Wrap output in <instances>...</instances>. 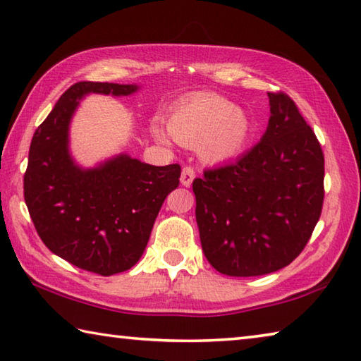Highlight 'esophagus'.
<instances>
[{"mask_svg": "<svg viewBox=\"0 0 361 361\" xmlns=\"http://www.w3.org/2000/svg\"><path fill=\"white\" fill-rule=\"evenodd\" d=\"M194 176H195V172H194V169L192 167H185L181 170V178H180V181H181V185L183 186H191L192 185V180H194Z\"/></svg>", "mask_w": 361, "mask_h": 361, "instance_id": "obj_1", "label": "esophagus"}]
</instances>
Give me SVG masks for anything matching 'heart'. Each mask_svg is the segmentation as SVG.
Instances as JSON below:
<instances>
[{
    "instance_id": "1",
    "label": "heart",
    "mask_w": 361,
    "mask_h": 361,
    "mask_svg": "<svg viewBox=\"0 0 361 361\" xmlns=\"http://www.w3.org/2000/svg\"><path fill=\"white\" fill-rule=\"evenodd\" d=\"M169 132L188 148H199L209 162H226L240 154L252 138L253 126L248 116L221 95L205 94L180 103L169 116ZM152 133L161 142L167 135L154 122Z\"/></svg>"
}]
</instances>
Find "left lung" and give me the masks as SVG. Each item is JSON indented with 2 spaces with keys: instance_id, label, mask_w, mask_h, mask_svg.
Masks as SVG:
<instances>
[{
  "instance_id": "obj_1",
  "label": "left lung",
  "mask_w": 361,
  "mask_h": 361,
  "mask_svg": "<svg viewBox=\"0 0 361 361\" xmlns=\"http://www.w3.org/2000/svg\"><path fill=\"white\" fill-rule=\"evenodd\" d=\"M267 95L261 142L192 181L204 255L231 277L288 266L312 235L325 197V157L314 130L288 95Z\"/></svg>"
}]
</instances>
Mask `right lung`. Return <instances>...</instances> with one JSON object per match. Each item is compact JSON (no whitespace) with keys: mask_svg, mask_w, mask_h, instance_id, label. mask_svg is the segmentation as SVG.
<instances>
[{"mask_svg":"<svg viewBox=\"0 0 361 361\" xmlns=\"http://www.w3.org/2000/svg\"><path fill=\"white\" fill-rule=\"evenodd\" d=\"M135 84H73L36 129L23 195L36 232L54 255L84 271L113 276L135 266L181 167H156L118 154L82 169L70 154V122L87 94L130 95Z\"/></svg>","mask_w":361,"mask_h":361,"instance_id":"obj_1","label":"right lung"}]
</instances>
